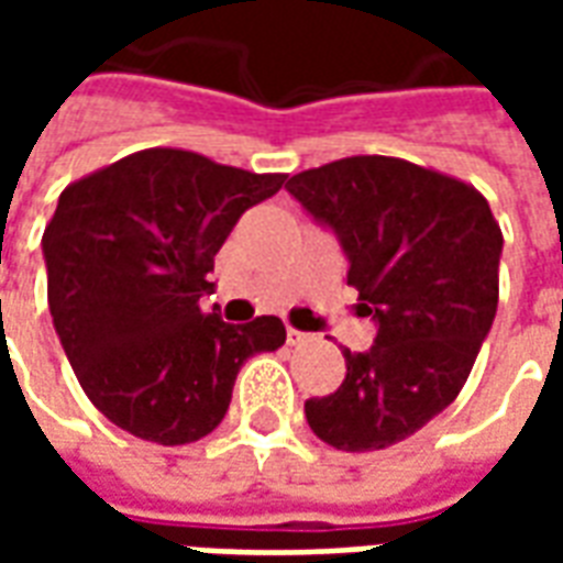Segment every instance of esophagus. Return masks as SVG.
<instances>
[{
  "label": "esophagus",
  "instance_id": "1",
  "mask_svg": "<svg viewBox=\"0 0 563 563\" xmlns=\"http://www.w3.org/2000/svg\"><path fill=\"white\" fill-rule=\"evenodd\" d=\"M307 338H310V334H305V331L292 329V325L286 329V343H289V346H298V343H305Z\"/></svg>",
  "mask_w": 563,
  "mask_h": 563
}]
</instances>
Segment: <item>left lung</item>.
<instances>
[{
  "instance_id": "obj_1",
  "label": "left lung",
  "mask_w": 563,
  "mask_h": 563,
  "mask_svg": "<svg viewBox=\"0 0 563 563\" xmlns=\"http://www.w3.org/2000/svg\"><path fill=\"white\" fill-rule=\"evenodd\" d=\"M341 238L377 341L350 353L338 391L305 401L313 434L343 452L401 443L459 398L495 322L504 234L485 196L398 156H346L289 177Z\"/></svg>"
}]
</instances>
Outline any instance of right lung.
<instances>
[{
  "instance_id": "right-lung-1",
  "label": "right lung",
  "mask_w": 563,
  "mask_h": 563,
  "mask_svg": "<svg viewBox=\"0 0 563 563\" xmlns=\"http://www.w3.org/2000/svg\"><path fill=\"white\" fill-rule=\"evenodd\" d=\"M283 180L150 147L63 189L42 238L47 305L80 389L123 431L196 443L246 358L283 346L277 317L232 325L198 305L234 222Z\"/></svg>"
}]
</instances>
